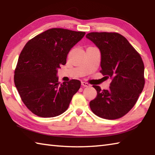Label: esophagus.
Wrapping results in <instances>:
<instances>
[{"label":"esophagus","mask_w":155,"mask_h":155,"mask_svg":"<svg viewBox=\"0 0 155 155\" xmlns=\"http://www.w3.org/2000/svg\"><path fill=\"white\" fill-rule=\"evenodd\" d=\"M81 84L83 85V87H90V84H88V83H86V82H82V83H81Z\"/></svg>","instance_id":"obj_1"}]
</instances>
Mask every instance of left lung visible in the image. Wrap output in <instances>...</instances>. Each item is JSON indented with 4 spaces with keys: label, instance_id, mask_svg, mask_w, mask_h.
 <instances>
[{
    "label": "left lung",
    "instance_id": "8db88e82",
    "mask_svg": "<svg viewBox=\"0 0 155 155\" xmlns=\"http://www.w3.org/2000/svg\"><path fill=\"white\" fill-rule=\"evenodd\" d=\"M86 37L101 51V72L113 78L108 90L94 85L97 95L90 102L91 109L101 118L117 119L130 110L143 90V60L127 38L117 32H90Z\"/></svg>",
    "mask_w": 155,
    "mask_h": 155
}]
</instances>
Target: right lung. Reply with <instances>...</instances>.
Returning <instances> with one entry per match:
<instances>
[{"instance_id": "1", "label": "right lung", "mask_w": 155, "mask_h": 155, "mask_svg": "<svg viewBox=\"0 0 155 155\" xmlns=\"http://www.w3.org/2000/svg\"><path fill=\"white\" fill-rule=\"evenodd\" d=\"M84 35V32L51 28L32 38L23 48L14 81L22 102L32 113L49 118L67 110L81 83L72 79L60 84L58 69L66 64L69 51Z\"/></svg>"}]
</instances>
